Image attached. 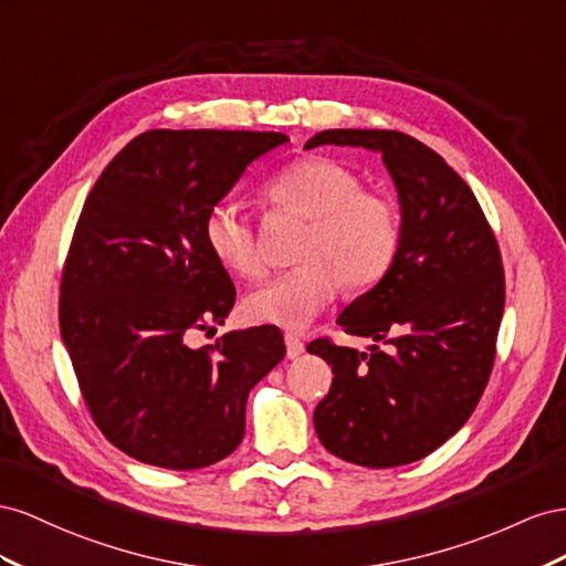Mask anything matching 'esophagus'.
I'll list each match as a JSON object with an SVG mask.
<instances>
[{"label": "esophagus", "instance_id": "esophagus-1", "mask_svg": "<svg viewBox=\"0 0 566 566\" xmlns=\"http://www.w3.org/2000/svg\"><path fill=\"white\" fill-rule=\"evenodd\" d=\"M284 344H286V358L289 360H296L305 353V346L296 334H284Z\"/></svg>", "mask_w": 566, "mask_h": 566}]
</instances>
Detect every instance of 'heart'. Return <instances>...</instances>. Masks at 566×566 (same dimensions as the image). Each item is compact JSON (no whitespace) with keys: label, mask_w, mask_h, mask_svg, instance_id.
<instances>
[{"label":"heart","mask_w":566,"mask_h":566,"mask_svg":"<svg viewBox=\"0 0 566 566\" xmlns=\"http://www.w3.org/2000/svg\"><path fill=\"white\" fill-rule=\"evenodd\" d=\"M268 197L303 218H311L298 261L301 265L272 277L247 298L251 319L284 329H303L336 296L375 286L391 270L400 249L398 208L344 164L308 156L284 168L268 185ZM201 237L218 263L239 277H261L265 258L251 218L237 201L208 206Z\"/></svg>","instance_id":"obj_1"}]
</instances>
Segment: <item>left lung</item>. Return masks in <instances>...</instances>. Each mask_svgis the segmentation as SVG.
I'll use <instances>...</instances> for the list:
<instances>
[{
  "instance_id": "8db88e82",
  "label": "left lung",
  "mask_w": 566,
  "mask_h": 566,
  "mask_svg": "<svg viewBox=\"0 0 566 566\" xmlns=\"http://www.w3.org/2000/svg\"><path fill=\"white\" fill-rule=\"evenodd\" d=\"M322 144L381 154L398 191L400 249L336 319L391 353L329 338L308 346L334 373L315 431L346 462L410 464L458 433L486 389L505 308L500 249L472 189L427 144L396 130H325L305 149Z\"/></svg>"
}]
</instances>
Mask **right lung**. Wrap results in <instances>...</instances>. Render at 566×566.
<instances>
[{
	"label": "right lung",
	"mask_w": 566,
	"mask_h": 566,
	"mask_svg": "<svg viewBox=\"0 0 566 566\" xmlns=\"http://www.w3.org/2000/svg\"><path fill=\"white\" fill-rule=\"evenodd\" d=\"M286 142L149 130L92 187L63 268L59 325L96 427L125 455L201 470L244 439L249 391L286 348L272 325L189 346L191 332L222 325L237 298L201 222L247 166Z\"/></svg>",
	"instance_id": "add662e5"
}]
</instances>
